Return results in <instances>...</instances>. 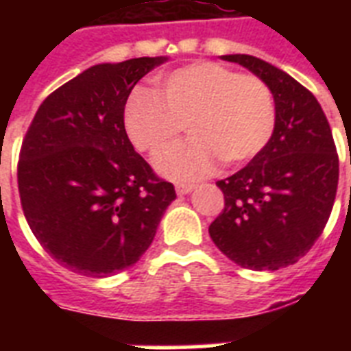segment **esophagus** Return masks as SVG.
Segmentation results:
<instances>
[{
	"label": "esophagus",
	"mask_w": 351,
	"mask_h": 351,
	"mask_svg": "<svg viewBox=\"0 0 351 351\" xmlns=\"http://www.w3.org/2000/svg\"><path fill=\"white\" fill-rule=\"evenodd\" d=\"M195 189V184H176V193L178 195H187V193H191Z\"/></svg>",
	"instance_id": "34e87169"
}]
</instances>
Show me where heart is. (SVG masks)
<instances>
[{
    "label": "heart",
    "mask_w": 351,
    "mask_h": 351,
    "mask_svg": "<svg viewBox=\"0 0 351 351\" xmlns=\"http://www.w3.org/2000/svg\"><path fill=\"white\" fill-rule=\"evenodd\" d=\"M187 127L191 140L158 160L162 175H208L217 160L234 167L264 151L277 125L269 85L215 62H197L158 80L156 95L138 89L127 100L123 127L138 151L156 158Z\"/></svg>",
    "instance_id": "obj_1"
}]
</instances>
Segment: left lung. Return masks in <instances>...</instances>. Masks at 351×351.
<instances>
[{"instance_id":"1","label":"left lung","mask_w":351,"mask_h":351,"mask_svg":"<svg viewBox=\"0 0 351 351\" xmlns=\"http://www.w3.org/2000/svg\"><path fill=\"white\" fill-rule=\"evenodd\" d=\"M269 85L277 125L264 151L217 186L224 209L209 226L230 261L275 271L304 256L321 237L339 184L332 129L317 98L295 78L250 54L222 56Z\"/></svg>"}]
</instances>
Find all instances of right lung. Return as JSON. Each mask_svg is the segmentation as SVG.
I'll list each match as a JSON object with an SVG mask.
<instances>
[{
    "instance_id": "right-lung-1",
    "label": "right lung",
    "mask_w": 351,
    "mask_h": 351,
    "mask_svg": "<svg viewBox=\"0 0 351 351\" xmlns=\"http://www.w3.org/2000/svg\"><path fill=\"white\" fill-rule=\"evenodd\" d=\"M165 60L87 69L47 96L25 134L18 162L25 219L43 250L74 273L104 278L136 264L176 198L123 127L132 87Z\"/></svg>"
}]
</instances>
